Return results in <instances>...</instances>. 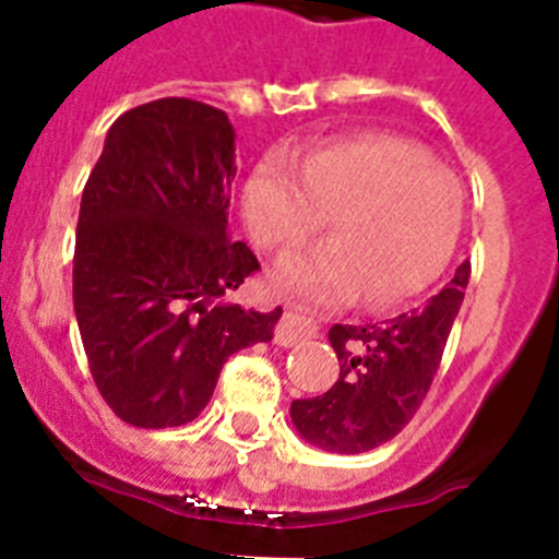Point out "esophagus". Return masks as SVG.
Listing matches in <instances>:
<instances>
[{"label":"esophagus","mask_w":559,"mask_h":559,"mask_svg":"<svg viewBox=\"0 0 559 559\" xmlns=\"http://www.w3.org/2000/svg\"><path fill=\"white\" fill-rule=\"evenodd\" d=\"M313 335H316V324L288 310V313H283L280 324L274 328V344H280V347H296V344H305V341H310Z\"/></svg>","instance_id":"esophagus-1"}]
</instances>
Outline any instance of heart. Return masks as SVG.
Listing matches in <instances>:
<instances>
[{"mask_svg": "<svg viewBox=\"0 0 559 559\" xmlns=\"http://www.w3.org/2000/svg\"><path fill=\"white\" fill-rule=\"evenodd\" d=\"M246 224L257 246L288 251L324 229L335 237L280 265L313 302L372 308L423 294L448 269L464 226V187L419 142L397 133L338 136L302 153H271L249 176Z\"/></svg>", "mask_w": 559, "mask_h": 559, "instance_id": "heart-1", "label": "heart"}]
</instances>
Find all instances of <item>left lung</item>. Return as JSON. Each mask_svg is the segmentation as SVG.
<instances>
[{"label":"left lung","instance_id":"left-lung-1","mask_svg":"<svg viewBox=\"0 0 559 559\" xmlns=\"http://www.w3.org/2000/svg\"><path fill=\"white\" fill-rule=\"evenodd\" d=\"M471 263L431 302L383 324H333L338 380L319 397L294 400L290 419L308 442L330 453H367L412 423L433 383Z\"/></svg>","mask_w":559,"mask_h":559}]
</instances>
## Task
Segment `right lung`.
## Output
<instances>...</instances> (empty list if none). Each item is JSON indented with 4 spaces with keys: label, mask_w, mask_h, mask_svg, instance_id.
I'll use <instances>...</instances> for the list:
<instances>
[{
    "label": "right lung",
    "mask_w": 559,
    "mask_h": 559,
    "mask_svg": "<svg viewBox=\"0 0 559 559\" xmlns=\"http://www.w3.org/2000/svg\"><path fill=\"white\" fill-rule=\"evenodd\" d=\"M235 173L229 117L190 97L122 114L88 173L72 299L97 392L128 426L199 417L229 355L283 316L224 302L260 271L226 231Z\"/></svg>",
    "instance_id": "obj_1"
}]
</instances>
